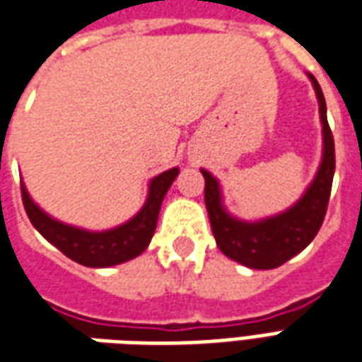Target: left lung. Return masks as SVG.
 <instances>
[{"mask_svg":"<svg viewBox=\"0 0 362 362\" xmlns=\"http://www.w3.org/2000/svg\"><path fill=\"white\" fill-rule=\"evenodd\" d=\"M316 90L322 122V160L314 180L298 202L285 211L258 221H244L230 215L223 202L219 180L202 168L205 178V207L219 250L250 269H273L300 254L314 240L326 217L329 192L335 173V149L332 129L327 126L326 100L314 75L308 74Z\"/></svg>","mask_w":362,"mask_h":362,"instance_id":"left-lung-1","label":"left lung"}]
</instances>
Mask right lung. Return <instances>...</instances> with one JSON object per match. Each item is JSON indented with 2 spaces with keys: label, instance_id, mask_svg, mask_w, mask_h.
Listing matches in <instances>:
<instances>
[{
  "label": "right lung",
  "instance_id": "obj_1",
  "mask_svg": "<svg viewBox=\"0 0 362 362\" xmlns=\"http://www.w3.org/2000/svg\"><path fill=\"white\" fill-rule=\"evenodd\" d=\"M178 173V166H174L151 178L147 199L141 209L129 221L108 230H87L54 219L40 205L35 204L25 184H21L23 204L33 227L67 258L87 267L118 266L127 259L137 258L149 246L157 228L163 199Z\"/></svg>",
  "mask_w": 362,
  "mask_h": 362
}]
</instances>
